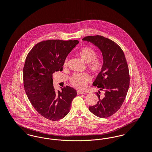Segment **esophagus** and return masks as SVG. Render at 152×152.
Wrapping results in <instances>:
<instances>
[{"mask_svg":"<svg viewBox=\"0 0 152 152\" xmlns=\"http://www.w3.org/2000/svg\"><path fill=\"white\" fill-rule=\"evenodd\" d=\"M77 94H86V93H85V92H84L79 91H77Z\"/></svg>","mask_w":152,"mask_h":152,"instance_id":"34e87169","label":"esophagus"}]
</instances>
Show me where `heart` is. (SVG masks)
<instances>
[{"label": "heart", "instance_id": "1", "mask_svg": "<svg viewBox=\"0 0 152 152\" xmlns=\"http://www.w3.org/2000/svg\"><path fill=\"white\" fill-rule=\"evenodd\" d=\"M77 55L85 63H87L88 68L93 73H97L101 71L102 63L101 60L97 58V53L91 47H84L77 52ZM68 65V59L66 58L63 66L66 68ZM70 83L73 87L79 90L85 89L87 84L91 81L90 76L86 73H75L70 78Z\"/></svg>", "mask_w": 152, "mask_h": 152}]
</instances>
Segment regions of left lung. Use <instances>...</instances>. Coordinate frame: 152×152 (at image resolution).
Segmentation results:
<instances>
[{
    "mask_svg": "<svg viewBox=\"0 0 152 152\" xmlns=\"http://www.w3.org/2000/svg\"><path fill=\"white\" fill-rule=\"evenodd\" d=\"M83 40L97 47L103 58L102 69L93 86L104 91V96L101 98L97 93L99 101L89 109L99 117H108L120 108L128 91L130 77L126 60L120 47L108 38L99 35L88 36Z\"/></svg>",
    "mask_w": 152,
    "mask_h": 152,
    "instance_id": "left-lung-1",
    "label": "left lung"
}]
</instances>
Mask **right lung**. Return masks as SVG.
<instances>
[{"mask_svg":"<svg viewBox=\"0 0 152 152\" xmlns=\"http://www.w3.org/2000/svg\"><path fill=\"white\" fill-rule=\"evenodd\" d=\"M79 41L48 40L36 44L27 56L23 68L24 87L30 102L44 117L58 121L69 112L77 92L66 86L55 92L52 74L63 70L65 58Z\"/></svg>","mask_w":152,"mask_h":152,"instance_id":"1","label":"right lung"}]
</instances>
